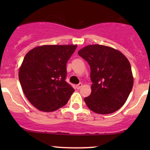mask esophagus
Wrapping results in <instances>:
<instances>
[{
  "label": "esophagus",
  "instance_id": "esophagus-1",
  "mask_svg": "<svg viewBox=\"0 0 150 150\" xmlns=\"http://www.w3.org/2000/svg\"><path fill=\"white\" fill-rule=\"evenodd\" d=\"M82 83H79L78 85H76L77 89H80V88H81V87H82Z\"/></svg>",
  "mask_w": 150,
  "mask_h": 150
}]
</instances>
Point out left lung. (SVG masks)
<instances>
[{"label": "left lung", "mask_w": 150, "mask_h": 150, "mask_svg": "<svg viewBox=\"0 0 150 150\" xmlns=\"http://www.w3.org/2000/svg\"><path fill=\"white\" fill-rule=\"evenodd\" d=\"M78 55L90 66L92 92L85 101L89 109L100 114L118 111L125 104L133 86L131 66L120 51L108 46L88 45Z\"/></svg>", "instance_id": "obj_1"}]
</instances>
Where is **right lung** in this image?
<instances>
[{
    "label": "right lung",
    "mask_w": 150,
    "mask_h": 150,
    "mask_svg": "<svg viewBox=\"0 0 150 150\" xmlns=\"http://www.w3.org/2000/svg\"><path fill=\"white\" fill-rule=\"evenodd\" d=\"M77 45H44L26 54L19 70L22 90L37 109L54 111L67 104L74 92L65 81L66 63Z\"/></svg>",
    "instance_id": "obj_1"
}]
</instances>
